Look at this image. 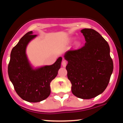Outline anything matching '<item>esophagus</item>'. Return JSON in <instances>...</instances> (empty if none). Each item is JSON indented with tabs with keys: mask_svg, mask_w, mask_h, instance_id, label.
I'll return each instance as SVG.
<instances>
[{
	"mask_svg": "<svg viewBox=\"0 0 123 123\" xmlns=\"http://www.w3.org/2000/svg\"><path fill=\"white\" fill-rule=\"evenodd\" d=\"M62 65L63 67H65L66 66V62L65 61H63L62 62Z\"/></svg>",
	"mask_w": 123,
	"mask_h": 123,
	"instance_id": "34e87169",
	"label": "esophagus"
}]
</instances>
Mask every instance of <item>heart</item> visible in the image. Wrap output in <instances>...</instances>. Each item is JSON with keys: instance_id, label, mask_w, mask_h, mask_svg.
I'll return each mask as SVG.
<instances>
[{"instance_id": "obj_1", "label": "heart", "mask_w": 123, "mask_h": 123, "mask_svg": "<svg viewBox=\"0 0 123 123\" xmlns=\"http://www.w3.org/2000/svg\"><path fill=\"white\" fill-rule=\"evenodd\" d=\"M80 45H81V43L80 42H79V41H76L75 43H74V46L76 47H79V46H80Z\"/></svg>"}]
</instances>
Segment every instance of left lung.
I'll use <instances>...</instances> for the list:
<instances>
[{
	"label": "left lung",
	"mask_w": 123,
	"mask_h": 123,
	"mask_svg": "<svg viewBox=\"0 0 123 123\" xmlns=\"http://www.w3.org/2000/svg\"><path fill=\"white\" fill-rule=\"evenodd\" d=\"M80 32L86 40L84 46L77 50H68L64 58L66 69L72 84V92L78 98L88 99L105 91L113 70L108 42L92 29Z\"/></svg>",
	"instance_id": "8db88e82"
}]
</instances>
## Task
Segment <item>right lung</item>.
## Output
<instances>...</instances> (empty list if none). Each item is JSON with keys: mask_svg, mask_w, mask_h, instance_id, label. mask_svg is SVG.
Segmentation results:
<instances>
[{"mask_svg": "<svg viewBox=\"0 0 123 123\" xmlns=\"http://www.w3.org/2000/svg\"><path fill=\"white\" fill-rule=\"evenodd\" d=\"M37 36L30 31L21 38L12 49L8 66V76L15 91L29 102H40L50 95V83L57 76L62 60L60 57L51 65H32L26 50L28 44Z\"/></svg>", "mask_w": 123, "mask_h": 123, "instance_id": "right-lung-1", "label": "right lung"}]
</instances>
